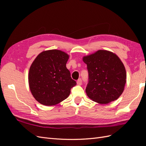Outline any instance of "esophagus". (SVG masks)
I'll use <instances>...</instances> for the list:
<instances>
[{"label": "esophagus", "instance_id": "1", "mask_svg": "<svg viewBox=\"0 0 146 146\" xmlns=\"http://www.w3.org/2000/svg\"><path fill=\"white\" fill-rule=\"evenodd\" d=\"M77 83L78 85H82V80L81 78H79L78 80L77 81Z\"/></svg>", "mask_w": 146, "mask_h": 146}]
</instances>
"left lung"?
Instances as JSON below:
<instances>
[{
  "mask_svg": "<svg viewBox=\"0 0 146 146\" xmlns=\"http://www.w3.org/2000/svg\"><path fill=\"white\" fill-rule=\"evenodd\" d=\"M83 60L88 72V96L102 104L117 100L123 91L127 77L125 67L119 57L111 52L100 50L84 56Z\"/></svg>",
  "mask_w": 146,
  "mask_h": 146,
  "instance_id": "obj_1",
  "label": "left lung"
}]
</instances>
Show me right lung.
I'll use <instances>...</instances> for the list:
<instances>
[{"label": "right lung", "instance_id": "1", "mask_svg": "<svg viewBox=\"0 0 146 146\" xmlns=\"http://www.w3.org/2000/svg\"><path fill=\"white\" fill-rule=\"evenodd\" d=\"M69 55L59 50L44 51L31 65L29 83L32 95L38 102L52 106L69 96L77 85L66 68Z\"/></svg>", "mask_w": 146, "mask_h": 146}]
</instances>
